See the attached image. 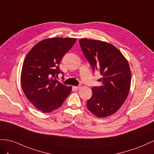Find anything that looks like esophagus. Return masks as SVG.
<instances>
[{
  "label": "esophagus",
  "mask_w": 154,
  "mask_h": 154,
  "mask_svg": "<svg viewBox=\"0 0 154 154\" xmlns=\"http://www.w3.org/2000/svg\"><path fill=\"white\" fill-rule=\"evenodd\" d=\"M81 88V86H73V88L75 90H79Z\"/></svg>",
  "instance_id": "34e87169"
}]
</instances>
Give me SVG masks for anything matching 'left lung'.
<instances>
[{
  "instance_id": "obj_1",
  "label": "left lung",
  "mask_w": 154,
  "mask_h": 154,
  "mask_svg": "<svg viewBox=\"0 0 154 154\" xmlns=\"http://www.w3.org/2000/svg\"><path fill=\"white\" fill-rule=\"evenodd\" d=\"M79 44L93 71L99 70L101 85L91 88L87 108L99 118L106 117L121 108L129 94L131 71L128 60L112 44L81 38Z\"/></svg>"
}]
</instances>
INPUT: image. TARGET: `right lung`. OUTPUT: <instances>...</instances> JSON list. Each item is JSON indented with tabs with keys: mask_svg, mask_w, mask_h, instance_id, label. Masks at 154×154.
<instances>
[{
	"mask_svg": "<svg viewBox=\"0 0 154 154\" xmlns=\"http://www.w3.org/2000/svg\"><path fill=\"white\" fill-rule=\"evenodd\" d=\"M75 38H46L36 44L26 55L20 75L22 88L29 102L43 113L60 107L72 91L58 81L63 56L73 46Z\"/></svg>",
	"mask_w": 154,
	"mask_h": 154,
	"instance_id": "1",
	"label": "right lung"
}]
</instances>
